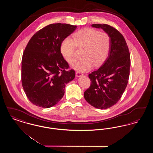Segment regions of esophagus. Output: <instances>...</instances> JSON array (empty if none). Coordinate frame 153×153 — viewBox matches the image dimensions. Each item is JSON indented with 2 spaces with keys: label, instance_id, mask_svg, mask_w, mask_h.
Here are the masks:
<instances>
[{
  "label": "esophagus",
  "instance_id": "esophagus-1",
  "mask_svg": "<svg viewBox=\"0 0 153 153\" xmlns=\"http://www.w3.org/2000/svg\"><path fill=\"white\" fill-rule=\"evenodd\" d=\"M83 76V74H82V73H80V72H76V76L77 77H80L81 76Z\"/></svg>",
  "mask_w": 153,
  "mask_h": 153
}]
</instances>
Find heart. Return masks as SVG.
<instances>
[{"instance_id": "b5f03b06", "label": "heart", "mask_w": 153, "mask_h": 153, "mask_svg": "<svg viewBox=\"0 0 153 153\" xmlns=\"http://www.w3.org/2000/svg\"><path fill=\"white\" fill-rule=\"evenodd\" d=\"M76 47L83 49V59L76 62L72 68L80 72H87L94 65H100L107 58L111 48V38L107 33L92 28H85L76 32L73 35V40L66 38L61 44V51L69 64L76 60Z\"/></svg>"}]
</instances>
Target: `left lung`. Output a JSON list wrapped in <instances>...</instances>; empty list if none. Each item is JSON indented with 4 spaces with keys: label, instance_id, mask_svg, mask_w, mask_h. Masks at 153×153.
I'll use <instances>...</instances> for the list:
<instances>
[{
    "label": "left lung",
    "instance_id": "1",
    "mask_svg": "<svg viewBox=\"0 0 153 153\" xmlns=\"http://www.w3.org/2000/svg\"><path fill=\"white\" fill-rule=\"evenodd\" d=\"M102 29L111 38L108 57L96 71L89 74L91 86L84 94L85 100L98 109H107L121 98L127 85L130 75V54L121 33L106 24H93Z\"/></svg>",
    "mask_w": 153,
    "mask_h": 153
}]
</instances>
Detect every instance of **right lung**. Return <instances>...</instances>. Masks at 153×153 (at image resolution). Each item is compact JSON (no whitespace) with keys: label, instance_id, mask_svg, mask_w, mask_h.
Returning a JSON list of instances; mask_svg holds the SVG:
<instances>
[{"label":"right lung","instance_id":"add662e5","mask_svg":"<svg viewBox=\"0 0 153 153\" xmlns=\"http://www.w3.org/2000/svg\"><path fill=\"white\" fill-rule=\"evenodd\" d=\"M77 29L66 23L51 24L31 38L22 59V84L30 102L50 108L62 98L65 85L75 77L61 52L62 41Z\"/></svg>","mask_w":153,"mask_h":153}]
</instances>
